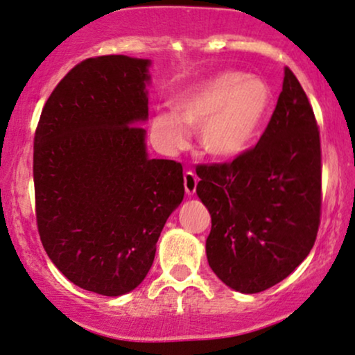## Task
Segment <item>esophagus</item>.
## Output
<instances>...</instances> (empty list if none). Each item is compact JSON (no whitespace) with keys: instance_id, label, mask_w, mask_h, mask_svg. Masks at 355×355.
<instances>
[{"instance_id":"obj_1","label":"esophagus","mask_w":355,"mask_h":355,"mask_svg":"<svg viewBox=\"0 0 355 355\" xmlns=\"http://www.w3.org/2000/svg\"><path fill=\"white\" fill-rule=\"evenodd\" d=\"M183 185H185L187 195H193L196 191V185H198V177L191 170H187L185 175H183Z\"/></svg>"}]
</instances>
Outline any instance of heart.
I'll list each match as a JSON object with an SVG mask.
<instances>
[{
  "mask_svg": "<svg viewBox=\"0 0 355 355\" xmlns=\"http://www.w3.org/2000/svg\"><path fill=\"white\" fill-rule=\"evenodd\" d=\"M271 102L264 80L221 72L182 97L175 110L152 119V134L166 152L187 145L189 127H200V145L213 159H234L253 142Z\"/></svg>",
  "mask_w": 355,
  "mask_h": 355,
  "instance_id": "1",
  "label": "heart"
}]
</instances>
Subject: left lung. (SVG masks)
I'll return each instance as SVG.
<instances>
[{"label": "left lung", "mask_w": 355, "mask_h": 355, "mask_svg": "<svg viewBox=\"0 0 355 355\" xmlns=\"http://www.w3.org/2000/svg\"><path fill=\"white\" fill-rule=\"evenodd\" d=\"M321 137L289 67L261 139L233 162L196 165V193L211 215L208 264L245 294L270 289L313 250L321 223Z\"/></svg>", "instance_id": "8db88e82"}]
</instances>
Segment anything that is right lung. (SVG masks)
Listing matches in <instances>:
<instances>
[{
  "mask_svg": "<svg viewBox=\"0 0 355 355\" xmlns=\"http://www.w3.org/2000/svg\"><path fill=\"white\" fill-rule=\"evenodd\" d=\"M150 61L99 55L51 92L34 134L36 221L71 283L121 296L144 281L166 218L182 203L183 168L148 159L145 83Z\"/></svg>",
  "mask_w": 355,
  "mask_h": 355,
  "instance_id": "add662e5",
  "label": "right lung"
}]
</instances>
